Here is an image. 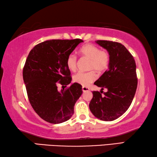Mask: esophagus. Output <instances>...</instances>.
Segmentation results:
<instances>
[{
    "label": "esophagus",
    "mask_w": 157,
    "mask_h": 157,
    "mask_svg": "<svg viewBox=\"0 0 157 157\" xmlns=\"http://www.w3.org/2000/svg\"><path fill=\"white\" fill-rule=\"evenodd\" d=\"M89 88L88 87H86V86H83L82 87V91L83 92H86V91H89Z\"/></svg>",
    "instance_id": "obj_1"
}]
</instances>
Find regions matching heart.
<instances>
[{
	"label": "heart",
	"instance_id": "obj_1",
	"mask_svg": "<svg viewBox=\"0 0 157 157\" xmlns=\"http://www.w3.org/2000/svg\"><path fill=\"white\" fill-rule=\"evenodd\" d=\"M82 56L89 59V69L98 73L106 71L109 64V55L105 50H101L93 44H87L82 46L79 50ZM66 66L71 71H75L77 68V58L73 54L69 55L66 59ZM97 76L94 71L88 73L79 72L73 76V81L83 86L89 85L95 80Z\"/></svg>",
	"mask_w": 157,
	"mask_h": 157
}]
</instances>
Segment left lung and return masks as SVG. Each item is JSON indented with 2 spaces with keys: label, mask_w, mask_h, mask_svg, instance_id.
<instances>
[{
  "label": "left lung",
  "mask_w": 157,
  "mask_h": 157,
  "mask_svg": "<svg viewBox=\"0 0 157 157\" xmlns=\"http://www.w3.org/2000/svg\"><path fill=\"white\" fill-rule=\"evenodd\" d=\"M95 43L107 50L109 55L108 71L94 84L101 87L100 92L93 91L89 109L101 121H112L121 116L131 105L137 88L135 60L123 44L110 41L98 40ZM108 91L101 95L102 90Z\"/></svg>",
  "instance_id": "left-lung-1"
}]
</instances>
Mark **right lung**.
Returning <instances> with one entry per match:
<instances>
[{"mask_svg": "<svg viewBox=\"0 0 157 157\" xmlns=\"http://www.w3.org/2000/svg\"><path fill=\"white\" fill-rule=\"evenodd\" d=\"M79 39L42 42L29 53L23 71L29 101L35 112L50 123L67 121L74 113V106L82 94L80 84L73 83L66 89L57 90V82L68 85L72 78L66 59L79 44Z\"/></svg>", "mask_w": 157, "mask_h": 157, "instance_id": "1", "label": "right lung"}]
</instances>
